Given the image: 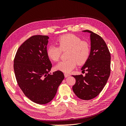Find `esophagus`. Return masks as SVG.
<instances>
[{
    "mask_svg": "<svg viewBox=\"0 0 126 126\" xmlns=\"http://www.w3.org/2000/svg\"><path fill=\"white\" fill-rule=\"evenodd\" d=\"M64 77H65V78L68 77H69V76H70V75L69 74H64Z\"/></svg>",
    "mask_w": 126,
    "mask_h": 126,
    "instance_id": "obj_1",
    "label": "esophagus"
}]
</instances>
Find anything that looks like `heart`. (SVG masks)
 Segmentation results:
<instances>
[{"label":"heart","mask_w":126,"mask_h":126,"mask_svg":"<svg viewBox=\"0 0 126 126\" xmlns=\"http://www.w3.org/2000/svg\"><path fill=\"white\" fill-rule=\"evenodd\" d=\"M58 47L51 45L47 49L48 58L54 62L59 60L62 51L68 49L67 60L59 62L55 66L57 70L69 73L79 65L85 64L88 60L90 54V48L89 44L82 41L79 37L74 34H66L59 37L56 41Z\"/></svg>","instance_id":"b5f03b06"}]
</instances>
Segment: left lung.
Returning a JSON list of instances; mask_svg holds the SVG:
<instances>
[{
  "label": "left lung",
  "mask_w": 126,
  "mask_h": 126,
  "mask_svg": "<svg viewBox=\"0 0 126 126\" xmlns=\"http://www.w3.org/2000/svg\"><path fill=\"white\" fill-rule=\"evenodd\" d=\"M90 33L91 50L89 58L81 68L87 71L82 75H73L76 83L72 87L74 93L82 100H90L97 96L105 86L110 74L111 56L105 41L97 34Z\"/></svg>",
  "instance_id": "8db88e82"
}]
</instances>
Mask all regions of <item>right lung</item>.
Returning a JSON list of instances; mask_svg holds the SVG:
<instances>
[{"label":"right lung","mask_w":126,"mask_h":126,"mask_svg":"<svg viewBox=\"0 0 126 126\" xmlns=\"http://www.w3.org/2000/svg\"><path fill=\"white\" fill-rule=\"evenodd\" d=\"M47 36L30 37L19 47L14 60L18 86L25 96L38 104L51 101L64 76L61 71L49 74L52 64L47 55Z\"/></svg>","instance_id":"1"}]
</instances>
